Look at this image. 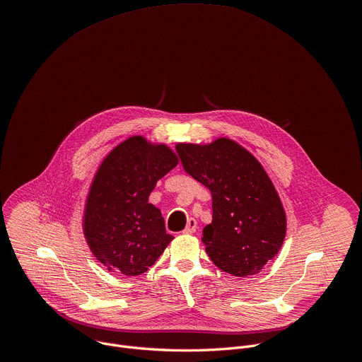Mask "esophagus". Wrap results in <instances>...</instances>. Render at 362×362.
<instances>
[{
  "label": "esophagus",
  "instance_id": "34e87169",
  "mask_svg": "<svg viewBox=\"0 0 362 362\" xmlns=\"http://www.w3.org/2000/svg\"><path fill=\"white\" fill-rule=\"evenodd\" d=\"M196 228H197V221H196L194 218H189V220H187V224H186V228H185L183 233H186V234H193V233L196 231Z\"/></svg>",
  "mask_w": 362,
  "mask_h": 362
}]
</instances>
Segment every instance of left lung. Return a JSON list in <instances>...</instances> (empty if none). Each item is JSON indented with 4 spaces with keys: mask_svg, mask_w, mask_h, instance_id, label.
Segmentation results:
<instances>
[{
    "mask_svg": "<svg viewBox=\"0 0 362 362\" xmlns=\"http://www.w3.org/2000/svg\"><path fill=\"white\" fill-rule=\"evenodd\" d=\"M183 169L211 193L213 220L202 242L223 272L257 274L283 246L287 220L273 182L260 162L237 142L179 144Z\"/></svg>",
    "mask_w": 362,
    "mask_h": 362,
    "instance_id": "obj_1",
    "label": "left lung"
}]
</instances>
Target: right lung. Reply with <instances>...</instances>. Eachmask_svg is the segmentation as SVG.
Wrapping results in <instances>:
<instances>
[{
  "instance_id": "right-lung-1",
  "label": "right lung",
  "mask_w": 362,
  "mask_h": 362,
  "mask_svg": "<svg viewBox=\"0 0 362 362\" xmlns=\"http://www.w3.org/2000/svg\"><path fill=\"white\" fill-rule=\"evenodd\" d=\"M177 162L166 145L131 136L100 163L85 204L83 234L92 255L109 272L141 276L173 240L160 210L148 200Z\"/></svg>"
}]
</instances>
